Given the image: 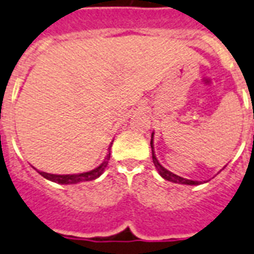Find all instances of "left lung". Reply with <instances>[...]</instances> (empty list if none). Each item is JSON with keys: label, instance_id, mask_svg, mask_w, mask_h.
<instances>
[{"label": "left lung", "instance_id": "1", "mask_svg": "<svg viewBox=\"0 0 254 254\" xmlns=\"http://www.w3.org/2000/svg\"><path fill=\"white\" fill-rule=\"evenodd\" d=\"M151 147H152V159H153V164H155L156 169L159 170L160 176H161L164 180L170 182H174V184H182V185H199V181H191V180H186V178H182L177 174L172 173L169 170H166L164 166L161 165L157 160V157L155 156V151H153V133H152V139H151Z\"/></svg>", "mask_w": 254, "mask_h": 254}]
</instances>
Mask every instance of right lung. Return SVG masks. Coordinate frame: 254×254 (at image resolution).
Masks as SVG:
<instances>
[{"label":"right lung","instance_id":"right-lung-1","mask_svg":"<svg viewBox=\"0 0 254 254\" xmlns=\"http://www.w3.org/2000/svg\"><path fill=\"white\" fill-rule=\"evenodd\" d=\"M109 160H110V153L107 155L105 161H103L99 166H97L95 169L90 170V172H85V173H80V174H51V173H46V172H39V173L40 176H43V177L47 178V180H50V181L56 182V184H62V185L78 184V182L92 181V180L98 178L99 176L103 173V170H105V168L107 166Z\"/></svg>","mask_w":254,"mask_h":254}]
</instances>
